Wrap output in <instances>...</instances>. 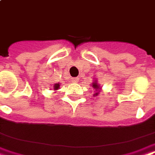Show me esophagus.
Instances as JSON below:
<instances>
[{"label":"esophagus","mask_w":155,"mask_h":155,"mask_svg":"<svg viewBox=\"0 0 155 155\" xmlns=\"http://www.w3.org/2000/svg\"><path fill=\"white\" fill-rule=\"evenodd\" d=\"M73 82H79V78H73Z\"/></svg>","instance_id":"34e87169"}]
</instances>
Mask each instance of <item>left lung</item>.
<instances>
[{
  "instance_id": "1",
  "label": "left lung",
  "mask_w": 155,
  "mask_h": 155,
  "mask_svg": "<svg viewBox=\"0 0 155 155\" xmlns=\"http://www.w3.org/2000/svg\"><path fill=\"white\" fill-rule=\"evenodd\" d=\"M92 87H94V88H95V90H98V89H101V88H99L98 84H97V83H96V82H94V83H92ZM98 93H99V92L95 93V95H98Z\"/></svg>"
}]
</instances>
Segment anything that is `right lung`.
<instances>
[{
    "label": "right lung",
    "mask_w": 155,
    "mask_h": 155,
    "mask_svg": "<svg viewBox=\"0 0 155 155\" xmlns=\"http://www.w3.org/2000/svg\"><path fill=\"white\" fill-rule=\"evenodd\" d=\"M60 87V84L59 83H56V84H54V90H58V88Z\"/></svg>",
    "instance_id": "1"
}]
</instances>
